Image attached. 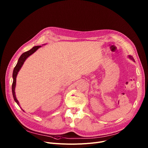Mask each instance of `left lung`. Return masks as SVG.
I'll use <instances>...</instances> for the list:
<instances>
[{"instance_id": "8db88e82", "label": "left lung", "mask_w": 148, "mask_h": 148, "mask_svg": "<svg viewBox=\"0 0 148 148\" xmlns=\"http://www.w3.org/2000/svg\"><path fill=\"white\" fill-rule=\"evenodd\" d=\"M128 57H129V58H130V60H133V61H135V60H134V58H133V57L132 56H128Z\"/></svg>"}]
</instances>
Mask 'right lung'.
<instances>
[{"instance_id": "1", "label": "right lung", "mask_w": 148, "mask_h": 148, "mask_svg": "<svg viewBox=\"0 0 148 148\" xmlns=\"http://www.w3.org/2000/svg\"><path fill=\"white\" fill-rule=\"evenodd\" d=\"M40 47H41V46H35L32 49H31L30 50L26 51L24 53H23L22 54L21 56V57H19L18 62L15 66V67L13 69V83H12V95H13V99H14V100L16 102V103L18 104V106L21 107L19 103L18 100H17L16 97V95H15V87H16V77L18 75V72L19 71L20 69H21V67L22 66V65L23 64L24 62L25 61V60H26L28 57H29L31 55H32V53H34L38 48H39ZM22 109V108H21ZM23 112L24 110H22Z\"/></svg>"}]
</instances>
